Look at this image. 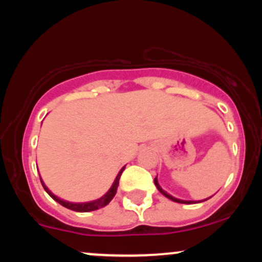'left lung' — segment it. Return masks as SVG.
I'll return each mask as SVG.
<instances>
[{
    "instance_id": "left-lung-1",
    "label": "left lung",
    "mask_w": 262,
    "mask_h": 262,
    "mask_svg": "<svg viewBox=\"0 0 262 262\" xmlns=\"http://www.w3.org/2000/svg\"><path fill=\"white\" fill-rule=\"evenodd\" d=\"M154 183H155V186H156V188L159 189V191L161 192L162 194H164L165 197L166 198H169V200H171V201H173V202H177V203H185V204H193V203H201V202H204V201H207V200H209L210 197H208V198H206V200H202V201H186V200H180V198H176V197H173V196H171V194H169L167 193L166 191H164V189L161 188V186L159 185V181H158V176L155 177L154 179Z\"/></svg>"
}]
</instances>
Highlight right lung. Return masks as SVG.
Segmentation results:
<instances>
[{
    "mask_svg": "<svg viewBox=\"0 0 262 262\" xmlns=\"http://www.w3.org/2000/svg\"><path fill=\"white\" fill-rule=\"evenodd\" d=\"M124 169H125V166H123L122 169L119 170L118 175H117L116 179H114V181L112 183V186H111V188L108 189V191L103 194V196L97 198V200L89 201V202H69V201H65V200H62V198L55 196V194H54L53 192L50 191V189L48 188L47 186H45V183H44L43 180H41V177H40V182H41V185H43L45 191H47V193L49 194V196L52 197L54 201H56V202L61 204V206H64L65 208L71 209V210H76V212H92V210L100 209V208H102V207L107 206V204L113 200V197L116 196V193H117V188H118L119 179H121L122 172L124 171ZM39 176H40V175H39Z\"/></svg>",
    "mask_w": 262,
    "mask_h": 262,
    "instance_id": "add662e5",
    "label": "right lung"
}]
</instances>
